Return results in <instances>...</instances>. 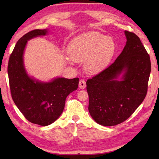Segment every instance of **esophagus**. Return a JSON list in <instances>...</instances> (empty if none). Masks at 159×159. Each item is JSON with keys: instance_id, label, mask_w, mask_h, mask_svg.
<instances>
[{"instance_id": "obj_1", "label": "esophagus", "mask_w": 159, "mask_h": 159, "mask_svg": "<svg viewBox=\"0 0 159 159\" xmlns=\"http://www.w3.org/2000/svg\"><path fill=\"white\" fill-rule=\"evenodd\" d=\"M86 87V84H85V81L84 80H80L79 81V88L80 89H84Z\"/></svg>"}]
</instances>
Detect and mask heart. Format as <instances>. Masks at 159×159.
Here are the masks:
<instances>
[{
    "mask_svg": "<svg viewBox=\"0 0 159 159\" xmlns=\"http://www.w3.org/2000/svg\"><path fill=\"white\" fill-rule=\"evenodd\" d=\"M116 45L111 37L98 31H90L75 38L69 43L68 54L76 62H84L89 74L104 70L115 55Z\"/></svg>",
    "mask_w": 159,
    "mask_h": 159,
    "instance_id": "b5f03b06",
    "label": "heart"
}]
</instances>
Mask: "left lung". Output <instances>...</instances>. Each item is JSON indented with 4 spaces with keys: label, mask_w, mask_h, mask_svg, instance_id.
Wrapping results in <instances>:
<instances>
[{
    "label": "left lung",
    "mask_w": 159,
    "mask_h": 159,
    "mask_svg": "<svg viewBox=\"0 0 159 159\" xmlns=\"http://www.w3.org/2000/svg\"><path fill=\"white\" fill-rule=\"evenodd\" d=\"M124 33L126 44L114 62L86 82L88 110L101 125L113 126L125 121L147 95L149 55L136 34Z\"/></svg>",
    "instance_id": "8db88e82"
}]
</instances>
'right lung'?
<instances>
[{
	"mask_svg": "<svg viewBox=\"0 0 159 159\" xmlns=\"http://www.w3.org/2000/svg\"><path fill=\"white\" fill-rule=\"evenodd\" d=\"M48 29H35L21 38L10 55L7 74L11 95L15 105L29 122L46 126L62 113L66 97L77 90L79 78H55L48 82L35 79L26 72L24 52L27 42L48 34Z\"/></svg>",
	"mask_w": 159,
	"mask_h": 159,
	"instance_id": "right-lung-1",
	"label": "right lung"
}]
</instances>
